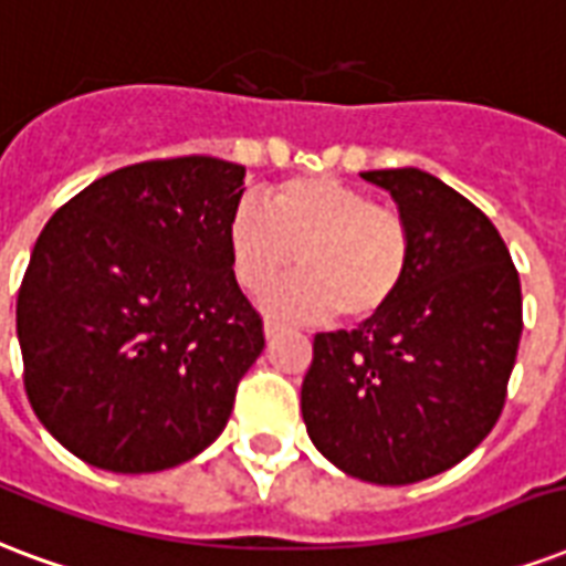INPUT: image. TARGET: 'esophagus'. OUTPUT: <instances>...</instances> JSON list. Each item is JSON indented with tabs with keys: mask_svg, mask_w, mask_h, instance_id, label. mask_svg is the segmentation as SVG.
Returning a JSON list of instances; mask_svg holds the SVG:
<instances>
[{
	"mask_svg": "<svg viewBox=\"0 0 566 566\" xmlns=\"http://www.w3.org/2000/svg\"><path fill=\"white\" fill-rule=\"evenodd\" d=\"M280 331H283V322H277V318H265V337H277Z\"/></svg>",
	"mask_w": 566,
	"mask_h": 566,
	"instance_id": "34e87169",
	"label": "esophagus"
}]
</instances>
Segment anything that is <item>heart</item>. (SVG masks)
<instances>
[{
    "instance_id": "heart-1",
    "label": "heart",
    "mask_w": 566,
    "mask_h": 566,
    "mask_svg": "<svg viewBox=\"0 0 566 566\" xmlns=\"http://www.w3.org/2000/svg\"><path fill=\"white\" fill-rule=\"evenodd\" d=\"M229 259L238 286L265 292L298 262V277L268 292L289 316L360 325L397 301L411 265V235L397 211L367 190L328 176L289 178L271 187L265 208L244 199L229 218Z\"/></svg>"
}]
</instances>
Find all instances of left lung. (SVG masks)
<instances>
[{
	"label": "left lung",
	"instance_id": "1",
	"mask_svg": "<svg viewBox=\"0 0 566 566\" xmlns=\"http://www.w3.org/2000/svg\"><path fill=\"white\" fill-rule=\"evenodd\" d=\"M411 235L397 301L313 339L301 415L348 478L406 486L453 469L495 427L522 337L520 274L492 220L423 169L360 172Z\"/></svg>",
	"mask_w": 566,
	"mask_h": 566
}]
</instances>
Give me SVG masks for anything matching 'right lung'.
<instances>
[{"label": "right lung", "instance_id": "right-lung-1", "mask_svg": "<svg viewBox=\"0 0 566 566\" xmlns=\"http://www.w3.org/2000/svg\"><path fill=\"white\" fill-rule=\"evenodd\" d=\"M244 167L116 169L46 220L17 295L23 385L46 432L116 474L176 469L218 439L265 348L229 218Z\"/></svg>", "mask_w": 566, "mask_h": 566}]
</instances>
